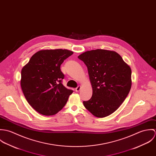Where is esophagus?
Returning a JSON list of instances; mask_svg holds the SVG:
<instances>
[{"label": "esophagus", "mask_w": 156, "mask_h": 156, "mask_svg": "<svg viewBox=\"0 0 156 156\" xmlns=\"http://www.w3.org/2000/svg\"><path fill=\"white\" fill-rule=\"evenodd\" d=\"M82 88V87L80 86H78L76 88V92H79L80 90V89Z\"/></svg>", "instance_id": "1"}]
</instances>
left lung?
<instances>
[{
  "instance_id": "left-lung-1",
  "label": "left lung",
  "mask_w": 156,
  "mask_h": 156,
  "mask_svg": "<svg viewBox=\"0 0 156 156\" xmlns=\"http://www.w3.org/2000/svg\"><path fill=\"white\" fill-rule=\"evenodd\" d=\"M88 68L92 88L90 99L83 101L94 116L103 118L116 111L132 87V69L116 51L96 49L78 56Z\"/></svg>"
}]
</instances>
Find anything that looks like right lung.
I'll return each instance as SVG.
<instances>
[{
    "mask_svg": "<svg viewBox=\"0 0 156 156\" xmlns=\"http://www.w3.org/2000/svg\"><path fill=\"white\" fill-rule=\"evenodd\" d=\"M73 54L67 49L41 50L35 53L21 71L20 85L28 103L39 113L53 115L66 105L73 90L62 85L60 67Z\"/></svg>",
    "mask_w": 156,
    "mask_h": 156,
    "instance_id": "right-lung-1",
    "label": "right lung"
}]
</instances>
